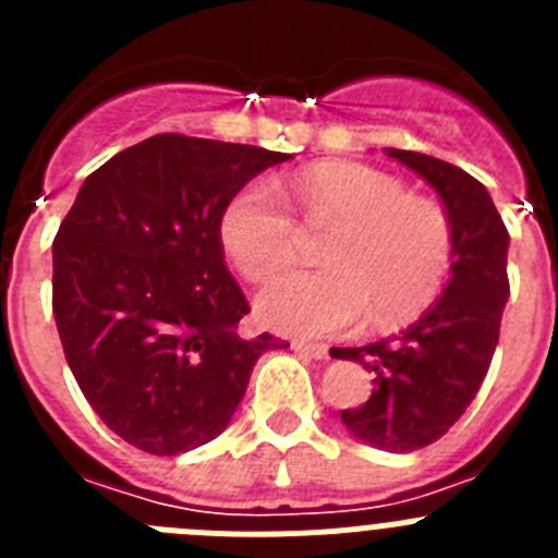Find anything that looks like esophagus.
<instances>
[{
  "label": "esophagus",
  "instance_id": "1",
  "mask_svg": "<svg viewBox=\"0 0 558 558\" xmlns=\"http://www.w3.org/2000/svg\"><path fill=\"white\" fill-rule=\"evenodd\" d=\"M293 349L295 352L307 354L313 360H327L329 357V349L324 343H307V340H293Z\"/></svg>",
  "mask_w": 558,
  "mask_h": 558
}]
</instances>
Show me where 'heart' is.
Here are the masks:
<instances>
[{"instance_id": "obj_1", "label": "heart", "mask_w": 558, "mask_h": 558, "mask_svg": "<svg viewBox=\"0 0 558 558\" xmlns=\"http://www.w3.org/2000/svg\"><path fill=\"white\" fill-rule=\"evenodd\" d=\"M310 231L329 229L318 270L276 279L259 293L256 313L288 335H335L368 313L377 329L425 313L452 268V226L430 198L377 167L324 161L290 184ZM302 231L284 201L265 181H248L220 215V243L248 282H268L299 254Z\"/></svg>"}]
</instances>
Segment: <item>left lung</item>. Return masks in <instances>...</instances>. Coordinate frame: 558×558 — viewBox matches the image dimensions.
<instances>
[{"instance_id": "8db88e82", "label": "left lung", "mask_w": 558, "mask_h": 558, "mask_svg": "<svg viewBox=\"0 0 558 558\" xmlns=\"http://www.w3.org/2000/svg\"><path fill=\"white\" fill-rule=\"evenodd\" d=\"M445 204L452 226L450 282L411 327L360 349H332L374 374L372 397L340 413L354 438L388 452L433 445L470 408L489 372L509 302V231L492 195L470 172L425 153L386 147Z\"/></svg>"}]
</instances>
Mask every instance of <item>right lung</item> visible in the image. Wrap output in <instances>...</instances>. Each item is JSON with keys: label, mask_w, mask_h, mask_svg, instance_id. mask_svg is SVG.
Instances as JSON below:
<instances>
[{"label": "right lung", "mask_w": 558, "mask_h": 558, "mask_svg": "<svg viewBox=\"0 0 558 558\" xmlns=\"http://www.w3.org/2000/svg\"><path fill=\"white\" fill-rule=\"evenodd\" d=\"M290 153L159 133L83 181L52 243V313L97 416L150 456L195 450L229 427L274 335L248 315L220 243L240 186Z\"/></svg>", "instance_id": "1"}]
</instances>
